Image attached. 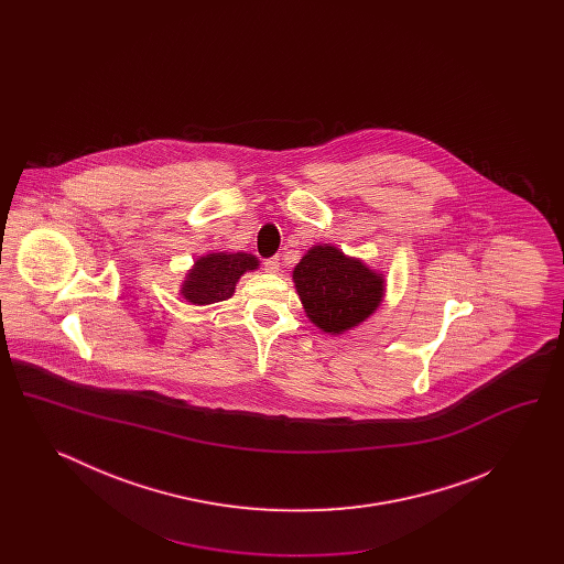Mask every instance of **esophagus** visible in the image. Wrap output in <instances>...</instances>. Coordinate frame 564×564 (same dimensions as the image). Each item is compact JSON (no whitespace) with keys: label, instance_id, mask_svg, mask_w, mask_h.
I'll return each mask as SVG.
<instances>
[{"label":"esophagus","instance_id":"34e87169","mask_svg":"<svg viewBox=\"0 0 564 564\" xmlns=\"http://www.w3.org/2000/svg\"><path fill=\"white\" fill-rule=\"evenodd\" d=\"M264 270H267V272H276V270H279V258L264 260Z\"/></svg>","mask_w":564,"mask_h":564}]
</instances>
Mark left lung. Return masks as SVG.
Wrapping results in <instances>:
<instances>
[{"label": "left lung", "instance_id": "left-lung-1", "mask_svg": "<svg viewBox=\"0 0 564 564\" xmlns=\"http://www.w3.org/2000/svg\"><path fill=\"white\" fill-rule=\"evenodd\" d=\"M295 290L317 327L340 334L364 322L382 300V276L332 245L313 247L294 270Z\"/></svg>", "mask_w": 564, "mask_h": 564}]
</instances>
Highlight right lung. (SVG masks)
Here are the masks:
<instances>
[{
	"label": "right lung",
	"mask_w": 564,
	"mask_h": 564,
	"mask_svg": "<svg viewBox=\"0 0 564 564\" xmlns=\"http://www.w3.org/2000/svg\"><path fill=\"white\" fill-rule=\"evenodd\" d=\"M253 269H258V260L251 253H209L196 260L182 294L192 304H214L228 300L235 294L242 272Z\"/></svg>",
	"instance_id": "add662e5"
}]
</instances>
